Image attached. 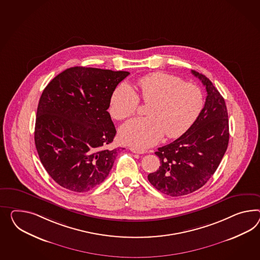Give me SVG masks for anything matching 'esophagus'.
I'll return each mask as SVG.
<instances>
[{
	"label": "esophagus",
	"mask_w": 260,
	"mask_h": 260,
	"mask_svg": "<svg viewBox=\"0 0 260 260\" xmlns=\"http://www.w3.org/2000/svg\"><path fill=\"white\" fill-rule=\"evenodd\" d=\"M130 151L131 152H133L135 153H146V151L145 150H141V149H139V148H135V147H130Z\"/></svg>",
	"instance_id": "obj_1"
}]
</instances>
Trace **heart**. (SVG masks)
I'll return each mask as SVG.
<instances>
[{
    "label": "heart",
    "instance_id": "b5f03b06",
    "mask_svg": "<svg viewBox=\"0 0 260 260\" xmlns=\"http://www.w3.org/2000/svg\"><path fill=\"white\" fill-rule=\"evenodd\" d=\"M137 85V92L125 84L116 87L109 109L116 120H122L136 113L140 99L149 104L148 117L130 120L120 129V140L139 149L153 146L164 134L178 138L192 125L204 106L200 87L173 74H147Z\"/></svg>",
    "mask_w": 260,
    "mask_h": 260
}]
</instances>
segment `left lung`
Returning <instances> with one entry per match:
<instances>
[{"label": "left lung", "mask_w": 260, "mask_h": 260, "mask_svg": "<svg viewBox=\"0 0 260 260\" xmlns=\"http://www.w3.org/2000/svg\"><path fill=\"white\" fill-rule=\"evenodd\" d=\"M191 73L207 89L205 107L180 138L158 148L154 153L161 165L148 175L157 190L173 197L189 194L204 186L220 165L229 141L224 99L204 74Z\"/></svg>", "instance_id": "1"}]
</instances>
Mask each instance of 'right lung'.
<instances>
[{
  "label": "right lung",
  "instance_id": "add662e5",
  "mask_svg": "<svg viewBox=\"0 0 260 260\" xmlns=\"http://www.w3.org/2000/svg\"><path fill=\"white\" fill-rule=\"evenodd\" d=\"M128 72L73 67L40 96L35 144L47 173L59 186L85 192L107 178L118 155L108 148L116 128L107 109Z\"/></svg>",
  "mask_w": 260,
  "mask_h": 260
}]
</instances>
